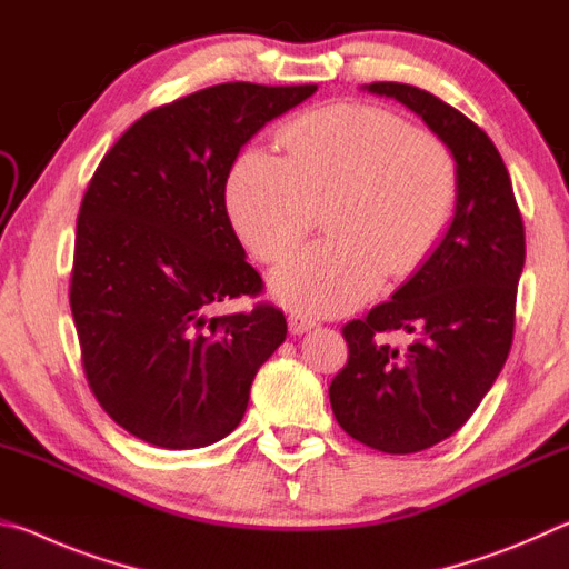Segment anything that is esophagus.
Listing matches in <instances>:
<instances>
[{"instance_id":"1","label":"esophagus","mask_w":569,"mask_h":569,"mask_svg":"<svg viewBox=\"0 0 569 569\" xmlns=\"http://www.w3.org/2000/svg\"><path fill=\"white\" fill-rule=\"evenodd\" d=\"M316 321L311 319V316H306L301 311H291L288 313V331L291 333H303L308 329H313Z\"/></svg>"}]
</instances>
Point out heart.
Segmentation results:
<instances>
[{"label":"heart","instance_id":"obj_1","mask_svg":"<svg viewBox=\"0 0 569 569\" xmlns=\"http://www.w3.org/2000/svg\"><path fill=\"white\" fill-rule=\"evenodd\" d=\"M283 156L248 148L228 172V213L258 261L291 258L321 220L331 236L276 276V293L308 313L366 301L381 278L411 276L459 203L457 160L389 110L333 102L278 132Z\"/></svg>","mask_w":569,"mask_h":569}]
</instances>
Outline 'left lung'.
Instances as JSON below:
<instances>
[{"label": "left lung", "mask_w": 569, "mask_h": 569, "mask_svg": "<svg viewBox=\"0 0 569 569\" xmlns=\"http://www.w3.org/2000/svg\"><path fill=\"white\" fill-rule=\"evenodd\" d=\"M407 104L457 160L459 203L447 236L391 301L341 329L349 359L329 399L346 435L383 455H413L455 435L502 371L515 336L525 223L505 160L467 114L427 90L371 82ZM418 336L407 350L382 339Z\"/></svg>", "instance_id": "8db88e82"}]
</instances>
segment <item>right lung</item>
<instances>
[{
  "label": "right lung",
  "instance_id": "right-lung-1",
  "mask_svg": "<svg viewBox=\"0 0 569 569\" xmlns=\"http://www.w3.org/2000/svg\"><path fill=\"white\" fill-rule=\"evenodd\" d=\"M316 84L226 82L152 108L104 152L77 216L70 308L90 391L148 445L233 431L256 371L286 339L226 210L240 148Z\"/></svg>",
  "mask_w": 569,
  "mask_h": 569
}]
</instances>
